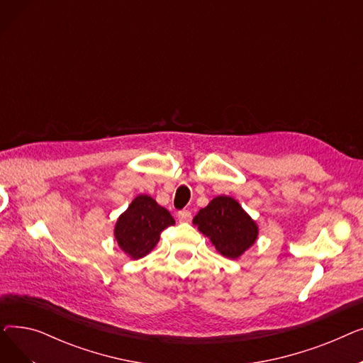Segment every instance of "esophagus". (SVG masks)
<instances>
[{
	"mask_svg": "<svg viewBox=\"0 0 363 363\" xmlns=\"http://www.w3.org/2000/svg\"><path fill=\"white\" fill-rule=\"evenodd\" d=\"M191 219H193V216H191V212L189 211H181V212H178V220L179 222H191Z\"/></svg>",
	"mask_w": 363,
	"mask_h": 363,
	"instance_id": "1",
	"label": "esophagus"
}]
</instances>
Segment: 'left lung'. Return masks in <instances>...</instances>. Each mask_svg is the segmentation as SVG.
<instances>
[{
	"label": "left lung",
	"mask_w": 363,
	"mask_h": 363,
	"mask_svg": "<svg viewBox=\"0 0 363 363\" xmlns=\"http://www.w3.org/2000/svg\"><path fill=\"white\" fill-rule=\"evenodd\" d=\"M200 233L211 238L216 250L225 257L237 259L257 238L256 222L247 215L233 197L219 196L208 203L193 219Z\"/></svg>",
	"instance_id": "8db88e82"
}]
</instances>
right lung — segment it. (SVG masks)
<instances>
[{"label":"right lung","instance_id":"obj_1","mask_svg":"<svg viewBox=\"0 0 363 363\" xmlns=\"http://www.w3.org/2000/svg\"><path fill=\"white\" fill-rule=\"evenodd\" d=\"M175 219L150 196H138L132 200L128 211L121 215L114 237L121 249L132 259H141L148 255L160 240V234Z\"/></svg>","mask_w":363,"mask_h":363}]
</instances>
